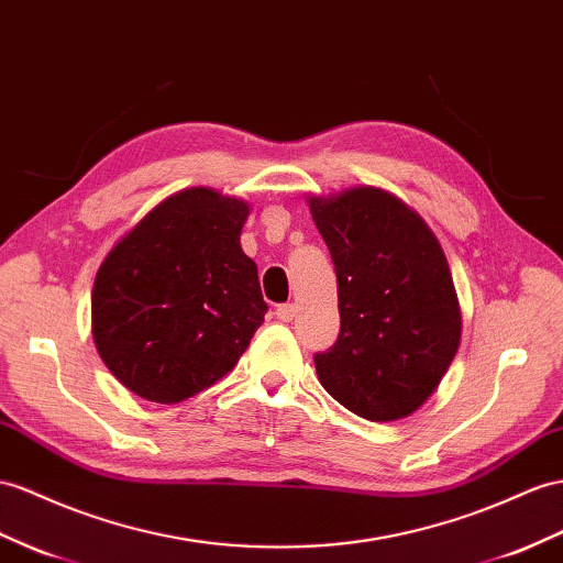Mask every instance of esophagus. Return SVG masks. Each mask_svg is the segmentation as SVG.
Returning a JSON list of instances; mask_svg holds the SVG:
<instances>
[{
	"mask_svg": "<svg viewBox=\"0 0 563 563\" xmlns=\"http://www.w3.org/2000/svg\"><path fill=\"white\" fill-rule=\"evenodd\" d=\"M295 313H297V307H295V305H280V307L276 309L278 321H283V323H290V321L295 319Z\"/></svg>",
	"mask_w": 563,
	"mask_h": 563,
	"instance_id": "34e87169",
	"label": "esophagus"
}]
</instances>
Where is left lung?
<instances>
[{
    "label": "left lung",
    "mask_w": 563,
    "mask_h": 563,
    "mask_svg": "<svg viewBox=\"0 0 563 563\" xmlns=\"http://www.w3.org/2000/svg\"><path fill=\"white\" fill-rule=\"evenodd\" d=\"M338 276L340 335L313 356L325 393L366 421H397L438 390L461 342L452 271L428 223L393 192L309 195Z\"/></svg>",
    "instance_id": "1"
}]
</instances>
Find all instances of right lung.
<instances>
[{"mask_svg":"<svg viewBox=\"0 0 563 563\" xmlns=\"http://www.w3.org/2000/svg\"><path fill=\"white\" fill-rule=\"evenodd\" d=\"M244 199L185 187L113 244L92 287V340L123 387L156 405L207 390L235 368L266 301L242 252Z\"/></svg>","mask_w":563,"mask_h":563,"instance_id":"obj_1","label":"right lung"}]
</instances>
